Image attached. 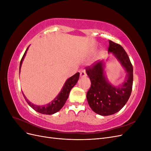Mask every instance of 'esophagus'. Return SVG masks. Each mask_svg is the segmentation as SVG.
<instances>
[{"label": "esophagus", "mask_w": 151, "mask_h": 151, "mask_svg": "<svg viewBox=\"0 0 151 151\" xmlns=\"http://www.w3.org/2000/svg\"><path fill=\"white\" fill-rule=\"evenodd\" d=\"M80 76L81 77H86V70H83L81 71L80 73Z\"/></svg>", "instance_id": "34e87169"}]
</instances>
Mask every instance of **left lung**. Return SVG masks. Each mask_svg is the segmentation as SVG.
I'll return each instance as SVG.
<instances>
[{"instance_id": "8db88e82", "label": "left lung", "mask_w": 151, "mask_h": 151, "mask_svg": "<svg viewBox=\"0 0 151 151\" xmlns=\"http://www.w3.org/2000/svg\"><path fill=\"white\" fill-rule=\"evenodd\" d=\"M108 52L117 59L127 74L122 84L114 86L106 78L104 72L106 62L104 60L86 68L91 83L86 98L92 110L102 116L113 115L125 106L130 96L133 84V67L125 50L109 40Z\"/></svg>"}]
</instances>
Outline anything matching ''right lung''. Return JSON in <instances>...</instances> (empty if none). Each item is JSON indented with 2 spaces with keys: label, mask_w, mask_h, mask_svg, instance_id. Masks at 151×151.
Returning a JSON list of instances; mask_svg holds the SVG:
<instances>
[{
  "label": "right lung",
  "mask_w": 151,
  "mask_h": 151,
  "mask_svg": "<svg viewBox=\"0 0 151 151\" xmlns=\"http://www.w3.org/2000/svg\"><path fill=\"white\" fill-rule=\"evenodd\" d=\"M29 47L27 48L26 50L24 52V55L22 56V58L20 62V65H19V71H21V68L22 63V61H23L24 58L26 55V52L28 51ZM79 72H77L76 74L70 77V78H68L63 85V88H62L60 92L57 95V96L55 98L53 101H52L50 103L45 104V105H37L35 104L30 102L29 100L26 98L25 95L24 94L23 92L22 94H23V96L28 103V104L29 106L33 108L38 113H40L42 114H44V115H53V114L58 112L59 110H60L61 108L63 106V105L65 104L67 99L69 96L70 91L72 89V88L74 87L77 83V81L79 80Z\"/></svg>",
  "instance_id": "obj_1"
}]
</instances>
